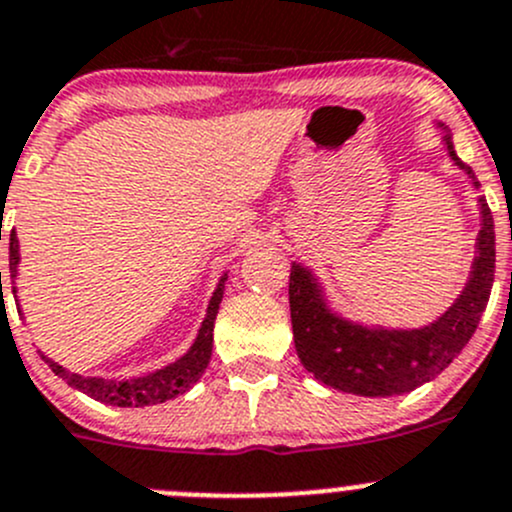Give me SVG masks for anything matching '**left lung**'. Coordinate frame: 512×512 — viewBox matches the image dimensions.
Segmentation results:
<instances>
[{
  "mask_svg": "<svg viewBox=\"0 0 512 512\" xmlns=\"http://www.w3.org/2000/svg\"><path fill=\"white\" fill-rule=\"evenodd\" d=\"M443 146L453 165L471 178H478L471 165L453 151L451 133L443 123ZM480 230L471 275L456 302L431 324L418 329H394L381 324H361L334 312L327 302L322 282L302 262L289 270V312H292L294 347L299 361L314 379L332 389L356 396H399L426 384L441 374L463 352L476 332L480 314L488 304L495 277V227L488 203L480 195Z\"/></svg>",
  "mask_w": 512,
  "mask_h": 512,
  "instance_id": "obj_1",
  "label": "left lung"
}]
</instances>
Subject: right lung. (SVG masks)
<instances>
[{"label": "right lung", "instance_id": "right-lung-1", "mask_svg": "<svg viewBox=\"0 0 512 512\" xmlns=\"http://www.w3.org/2000/svg\"><path fill=\"white\" fill-rule=\"evenodd\" d=\"M19 240L17 235H9V270H12V280L17 277L19 267ZM227 272L220 277L218 287H215L213 297H210L208 314H205L203 324L198 329V337H195L193 347L188 349L180 359H175L173 364L163 366V369L151 371L146 376H136V379H103V376H81L74 374V371H66L64 366L56 364L54 359L41 354V359L49 364V369L54 371L56 376L66 381L74 389L84 391L91 399L103 401V404L111 406H123V409H131V406H151V404H163V401L175 399L178 394H185L195 381L203 376V371L208 369L210 354H213V327L215 317H218L220 302H223ZM0 285H2V272H0ZM14 297H17V287H12Z\"/></svg>", "mask_w": 512, "mask_h": 512}]
</instances>
